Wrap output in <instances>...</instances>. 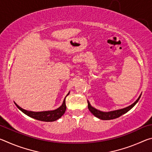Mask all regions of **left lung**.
<instances>
[{
    "label": "left lung",
    "mask_w": 152,
    "mask_h": 152,
    "mask_svg": "<svg viewBox=\"0 0 152 152\" xmlns=\"http://www.w3.org/2000/svg\"><path fill=\"white\" fill-rule=\"evenodd\" d=\"M141 97V95L140 97L138 98L134 103H133L132 105L129 106L124 109L114 110V111H110V112H102L101 110H99L96 109H94V107H92L91 104H90L89 102L88 101V108L90 111H91L92 114H93L95 117L99 118L100 119L102 120H110V119H116L121 116L123 114H125L127 112H128L130 109H132V108L135 106L136 103L138 102Z\"/></svg>",
    "instance_id": "1"
}]
</instances>
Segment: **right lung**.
<instances>
[{"label": "right lung", "instance_id": "obj_1", "mask_svg": "<svg viewBox=\"0 0 152 152\" xmlns=\"http://www.w3.org/2000/svg\"><path fill=\"white\" fill-rule=\"evenodd\" d=\"M69 93L66 95L68 96ZM66 98L64 100L63 104L61 107H60L58 109L53 110H50V111H43V112H33V111H28L25 109H23L22 108L18 106V105L15 103L16 106L19 108V109L21 110L23 113H24L25 115L30 117H32L33 119L42 121H46V122H51L54 121L62 116L64 114L66 109Z\"/></svg>", "mask_w": 152, "mask_h": 152}]
</instances>
